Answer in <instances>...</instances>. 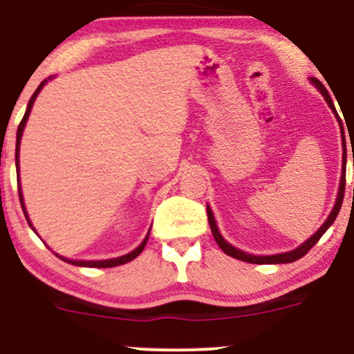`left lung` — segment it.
Segmentation results:
<instances>
[{"mask_svg": "<svg viewBox=\"0 0 354 354\" xmlns=\"http://www.w3.org/2000/svg\"><path fill=\"white\" fill-rule=\"evenodd\" d=\"M312 83H314L315 86L319 88V91L322 93V96H324V98H326V102L329 103V106H330V109H333L334 115H336V117H337V111H336V109H334V103H333V100H330V96H329V93H327V89L324 88V84H322L321 81L317 80V77H312ZM337 118H339V117H337ZM341 133H343V144H344L343 124H341ZM344 146H346V144H344ZM344 151H346V149H344ZM344 166H346V165H344ZM344 188H346V169L343 167V176H341V187H339V193H337L336 205H334L333 212H330V215H329V217H327V221L324 222V224H322L321 229H319L317 232H315L314 236L310 237V239L305 241V243H304L302 245H300V248L293 249V251H290V252H283V254H273V256H252V254H248V252L239 251V249H236V248H234V245H230L229 243H225L224 237H222L221 234H218L217 224H215L214 215H212V210H210V208H207L208 224H210V230H212V234H214V239L217 241L218 248H221L222 251L225 252V254L232 256V258L241 259V261H245V263H254V265H280V263H293V261H297V259L302 258V256L307 254V252L310 251L312 248H314L315 243H317V241L321 239L322 234H324L326 230L329 229V225L333 224L334 221H336L337 214H339V208H341V205H343Z\"/></svg>", "mask_w": 354, "mask_h": 354, "instance_id": "1", "label": "left lung"}]
</instances>
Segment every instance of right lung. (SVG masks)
<instances>
[{
  "instance_id": "obj_1",
  "label": "right lung",
  "mask_w": 354,
  "mask_h": 354,
  "mask_svg": "<svg viewBox=\"0 0 354 354\" xmlns=\"http://www.w3.org/2000/svg\"><path fill=\"white\" fill-rule=\"evenodd\" d=\"M46 83H47V80H44L42 83H40V86L37 88V91L32 95V98H30V102H28L27 111H25V115H24V118H21L20 125H18V132H17V151H15V159H17V167H18V151H20L21 133H24L25 124H27V118H28V115H30V110H32V106H33V102H35L37 95H39V91H40V89H42V86H44V84H46ZM18 195H20L21 208H24V214H25V217H27V221H28V215H27V212H25V207H24V200H21V192H20V188H18ZM28 224H30V222H28ZM30 227H32V224H30ZM32 229H33V227H32ZM147 239H149V234H147L146 239L142 241V244H140L139 248L136 249V251L129 252V254L122 256V258H117V259H105V261H71V259L61 258V256H59V258L64 259V261L71 263V265H76V266H86V268H113V266H120V265H125V263L132 261L133 258H137V256H139L140 252H142V249H144V245H146Z\"/></svg>"
}]
</instances>
